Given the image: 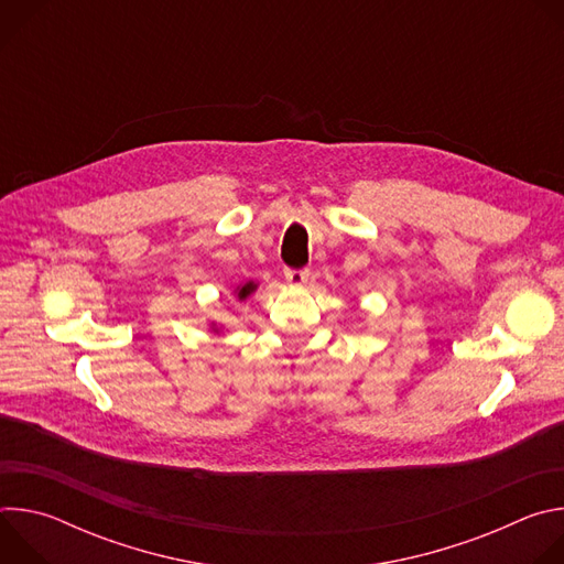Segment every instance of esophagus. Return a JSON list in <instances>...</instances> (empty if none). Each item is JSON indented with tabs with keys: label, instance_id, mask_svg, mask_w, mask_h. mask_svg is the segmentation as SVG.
<instances>
[{
	"label": "esophagus",
	"instance_id": "1",
	"mask_svg": "<svg viewBox=\"0 0 564 564\" xmlns=\"http://www.w3.org/2000/svg\"><path fill=\"white\" fill-rule=\"evenodd\" d=\"M307 274H310V270H305V268H288L285 270V281L288 283H292V285H301V283H305V279H307Z\"/></svg>",
	"mask_w": 564,
	"mask_h": 564
}]
</instances>
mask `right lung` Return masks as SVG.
Returning <instances> with one entry per match:
<instances>
[{
    "instance_id": "1",
    "label": "right lung",
    "mask_w": 564,
    "mask_h": 564,
    "mask_svg": "<svg viewBox=\"0 0 564 564\" xmlns=\"http://www.w3.org/2000/svg\"><path fill=\"white\" fill-rule=\"evenodd\" d=\"M254 288H257L254 283H246V285H240V288H238V299L243 301L246 296H250V292H254Z\"/></svg>"
}]
</instances>
